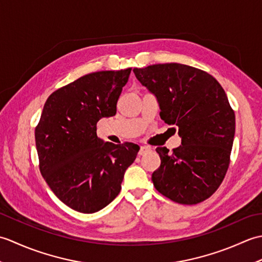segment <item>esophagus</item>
<instances>
[{
    "label": "esophagus",
    "instance_id": "esophagus-1",
    "mask_svg": "<svg viewBox=\"0 0 262 262\" xmlns=\"http://www.w3.org/2000/svg\"><path fill=\"white\" fill-rule=\"evenodd\" d=\"M148 151H151V148L147 147V146H141V149H140V155H144L145 153H147Z\"/></svg>",
    "mask_w": 262,
    "mask_h": 262
}]
</instances>
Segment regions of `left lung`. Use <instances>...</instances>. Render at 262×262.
<instances>
[{
    "mask_svg": "<svg viewBox=\"0 0 262 262\" xmlns=\"http://www.w3.org/2000/svg\"><path fill=\"white\" fill-rule=\"evenodd\" d=\"M136 79L154 94L160 117L178 128L181 145L158 147L157 190L176 203L193 205L213 194L230 164L235 115L215 77L192 66L168 63L134 69Z\"/></svg>",
    "mask_w": 262,
    "mask_h": 262,
    "instance_id": "8db88e82",
    "label": "left lung"
}]
</instances>
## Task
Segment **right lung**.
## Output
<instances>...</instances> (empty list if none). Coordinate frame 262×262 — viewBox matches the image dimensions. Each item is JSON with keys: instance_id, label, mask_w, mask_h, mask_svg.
Segmentation results:
<instances>
[{"instance_id": "1", "label": "right lung", "mask_w": 262, "mask_h": 262, "mask_svg": "<svg viewBox=\"0 0 262 262\" xmlns=\"http://www.w3.org/2000/svg\"><path fill=\"white\" fill-rule=\"evenodd\" d=\"M132 69L81 76L48 97L35 130L39 169L66 206L91 214L118 196L125 171L136 159L134 143L97 136V122L115 116Z\"/></svg>"}]
</instances>
